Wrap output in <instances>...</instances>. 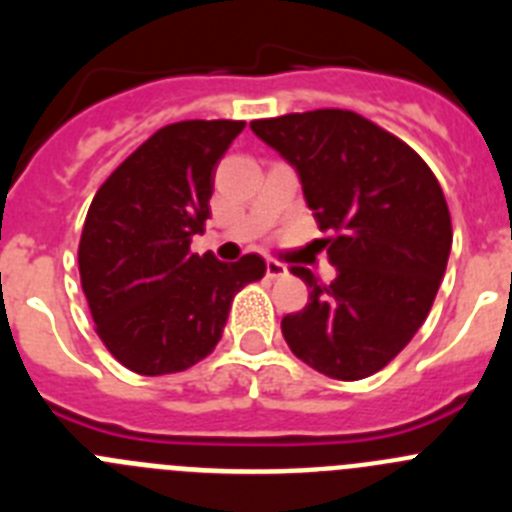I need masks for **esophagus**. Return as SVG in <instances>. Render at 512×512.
Listing matches in <instances>:
<instances>
[{"label": "esophagus", "instance_id": "1", "mask_svg": "<svg viewBox=\"0 0 512 512\" xmlns=\"http://www.w3.org/2000/svg\"><path fill=\"white\" fill-rule=\"evenodd\" d=\"M287 274V266L279 264V261H266V277L269 279H279Z\"/></svg>", "mask_w": 512, "mask_h": 512}]
</instances>
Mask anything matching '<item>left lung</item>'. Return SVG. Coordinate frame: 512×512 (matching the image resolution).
<instances>
[{
  "instance_id": "obj_1",
  "label": "left lung",
  "mask_w": 512,
  "mask_h": 512,
  "mask_svg": "<svg viewBox=\"0 0 512 512\" xmlns=\"http://www.w3.org/2000/svg\"><path fill=\"white\" fill-rule=\"evenodd\" d=\"M251 130L297 171L325 238L336 279L292 274L310 300L284 315L297 359L330 379L372 377L390 364L431 312L451 253L441 184L400 138L348 110L253 120Z\"/></svg>"
}]
</instances>
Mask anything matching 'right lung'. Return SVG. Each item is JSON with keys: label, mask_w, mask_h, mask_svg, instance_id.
Instances as JSON below:
<instances>
[{"label": "right lung", "mask_w": 512, "mask_h": 512, "mask_svg": "<svg viewBox=\"0 0 512 512\" xmlns=\"http://www.w3.org/2000/svg\"><path fill=\"white\" fill-rule=\"evenodd\" d=\"M241 120L166 125L94 194L79 243L81 289L112 356L130 372H184L212 354L235 292L264 277L261 256L225 264L189 253L210 217L212 176Z\"/></svg>", "instance_id": "obj_1"}]
</instances>
